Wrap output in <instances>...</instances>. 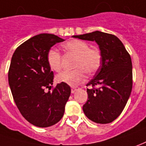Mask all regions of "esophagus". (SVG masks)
<instances>
[{"label": "esophagus", "instance_id": "obj_1", "mask_svg": "<svg viewBox=\"0 0 146 146\" xmlns=\"http://www.w3.org/2000/svg\"><path fill=\"white\" fill-rule=\"evenodd\" d=\"M78 89V87H76V86H71V93L73 94V93H75V90Z\"/></svg>", "mask_w": 146, "mask_h": 146}]
</instances>
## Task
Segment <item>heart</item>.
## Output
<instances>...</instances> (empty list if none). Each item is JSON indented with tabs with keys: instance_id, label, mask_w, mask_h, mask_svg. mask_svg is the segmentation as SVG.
Instances as JSON below:
<instances>
[{
	"instance_id": "1",
	"label": "heart",
	"mask_w": 146,
	"mask_h": 146,
	"mask_svg": "<svg viewBox=\"0 0 146 146\" xmlns=\"http://www.w3.org/2000/svg\"><path fill=\"white\" fill-rule=\"evenodd\" d=\"M67 52L75 56L72 71H62L56 76L59 83L70 86H75L86 79V72L89 75L94 74L102 65V54L96 48L89 47L88 43L81 40H71L63 45ZM47 62L50 68L55 71H60L62 68V57L59 51L51 48L47 55Z\"/></svg>"
}]
</instances>
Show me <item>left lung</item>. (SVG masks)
I'll list each match as a JSON object with an SVG mask.
<instances>
[{"label":"left lung","instance_id":"1","mask_svg":"<svg viewBox=\"0 0 146 146\" xmlns=\"http://www.w3.org/2000/svg\"><path fill=\"white\" fill-rule=\"evenodd\" d=\"M95 41L102 54V65L86 84L88 99L83 110L94 122L106 124L114 121L127 103L133 86L131 57L121 41L114 35L95 31L74 36Z\"/></svg>","mask_w":146,"mask_h":146}]
</instances>
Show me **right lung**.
Segmentation results:
<instances>
[{
	"label": "right lung",
	"mask_w": 146,
	"mask_h": 146,
	"mask_svg": "<svg viewBox=\"0 0 146 146\" xmlns=\"http://www.w3.org/2000/svg\"><path fill=\"white\" fill-rule=\"evenodd\" d=\"M63 41L53 34L37 35L21 44L11 60L8 77L14 102L22 116L38 127L59 122L71 94L66 83L52 86L54 73L47 62L48 51Z\"/></svg>",
	"instance_id": "add662e5"
}]
</instances>
